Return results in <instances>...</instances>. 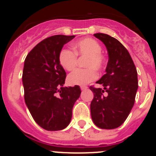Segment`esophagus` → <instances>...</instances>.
<instances>
[{"label":"esophagus","instance_id":"obj_1","mask_svg":"<svg viewBox=\"0 0 156 156\" xmlns=\"http://www.w3.org/2000/svg\"><path fill=\"white\" fill-rule=\"evenodd\" d=\"M80 89H81V90H87V86H81Z\"/></svg>","mask_w":156,"mask_h":156}]
</instances>
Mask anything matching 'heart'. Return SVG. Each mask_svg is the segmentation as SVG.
<instances>
[{"label":"heart","mask_w":156,"mask_h":156,"mask_svg":"<svg viewBox=\"0 0 156 156\" xmlns=\"http://www.w3.org/2000/svg\"><path fill=\"white\" fill-rule=\"evenodd\" d=\"M73 51L69 48L62 49L58 55L59 63L66 70L71 71L76 68L79 57H86L85 69L73 71L68 76V83L71 85L83 86L94 80L98 77L97 71L104 68L105 57L101 53V46L94 38L86 37L76 41L73 45Z\"/></svg>","instance_id":"heart-1"}]
</instances>
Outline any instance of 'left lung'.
<instances>
[{
    "label": "left lung",
    "instance_id": "obj_1",
    "mask_svg": "<svg viewBox=\"0 0 156 156\" xmlns=\"http://www.w3.org/2000/svg\"><path fill=\"white\" fill-rule=\"evenodd\" d=\"M94 35L106 46L108 62L106 73L96 82L103 88L90 87L94 93L91 118L99 128L115 129L124 122L134 104L138 87L137 69L126 48L118 40L101 33Z\"/></svg>",
    "mask_w": 156,
    "mask_h": 156
}]
</instances>
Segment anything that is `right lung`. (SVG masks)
<instances>
[{
    "instance_id": "obj_1",
    "label": "right lung",
    "mask_w": 156,
    "mask_h": 156,
    "mask_svg": "<svg viewBox=\"0 0 156 156\" xmlns=\"http://www.w3.org/2000/svg\"><path fill=\"white\" fill-rule=\"evenodd\" d=\"M74 37H47L25 59V101L36 122L47 130H61L69 124L73 105L80 96V88L77 85L63 87L66 73L58 60L62 47Z\"/></svg>"
}]
</instances>
